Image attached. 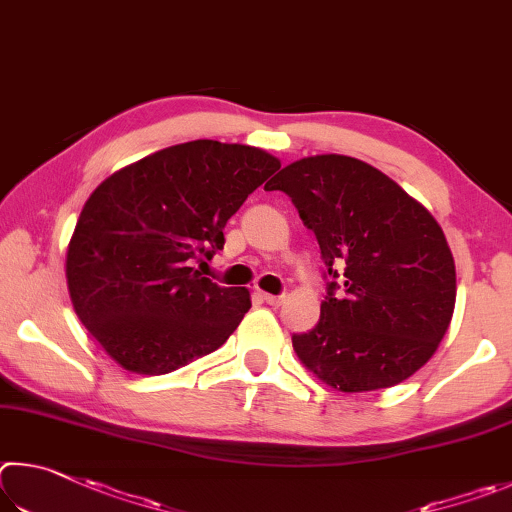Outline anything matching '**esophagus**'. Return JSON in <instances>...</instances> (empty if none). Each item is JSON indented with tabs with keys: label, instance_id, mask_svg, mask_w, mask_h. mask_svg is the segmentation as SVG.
<instances>
[{
	"label": "esophagus",
	"instance_id": "esophagus-1",
	"mask_svg": "<svg viewBox=\"0 0 512 512\" xmlns=\"http://www.w3.org/2000/svg\"><path fill=\"white\" fill-rule=\"evenodd\" d=\"M263 299H265V303H270V306H281V303L285 301V294H263Z\"/></svg>",
	"mask_w": 512,
	"mask_h": 512
}]
</instances>
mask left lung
Here are the masks:
<instances>
[{"mask_svg": "<svg viewBox=\"0 0 512 512\" xmlns=\"http://www.w3.org/2000/svg\"><path fill=\"white\" fill-rule=\"evenodd\" d=\"M267 191L292 197L328 270L319 324L292 335L299 360L344 393L387 389L425 366L456 301L454 258L434 215L346 155L294 161Z\"/></svg>", "mask_w": 512, "mask_h": 512, "instance_id": "1", "label": "left lung"}]
</instances>
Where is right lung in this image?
Listing matches in <instances>:
<instances>
[{
    "mask_svg": "<svg viewBox=\"0 0 512 512\" xmlns=\"http://www.w3.org/2000/svg\"><path fill=\"white\" fill-rule=\"evenodd\" d=\"M281 168L270 152L197 139L116 170L89 195L67 249L83 326L125 371L161 375L213 353L251 308L193 267L224 224Z\"/></svg>",
    "mask_w": 512,
    "mask_h": 512,
    "instance_id": "add662e5",
    "label": "right lung"
}]
</instances>
